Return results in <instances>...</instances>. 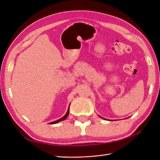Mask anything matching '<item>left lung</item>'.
<instances>
[{"label": "left lung", "instance_id": "1", "mask_svg": "<svg viewBox=\"0 0 160 160\" xmlns=\"http://www.w3.org/2000/svg\"><path fill=\"white\" fill-rule=\"evenodd\" d=\"M99 117H100V116H99ZM101 117L102 118H103V117ZM104 119H106V118H104Z\"/></svg>", "mask_w": 160, "mask_h": 160}]
</instances>
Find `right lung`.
<instances>
[{
    "label": "right lung",
    "instance_id": "right-lung-1",
    "mask_svg": "<svg viewBox=\"0 0 160 160\" xmlns=\"http://www.w3.org/2000/svg\"><path fill=\"white\" fill-rule=\"evenodd\" d=\"M69 108H68V112H67V113L65 114V115L64 117H62V118H61L60 119H58V120H57V121H53V122H50V124H55V123H57V122H60V121H64L65 118L68 117V116L69 115Z\"/></svg>",
    "mask_w": 160,
    "mask_h": 160
}]
</instances>
